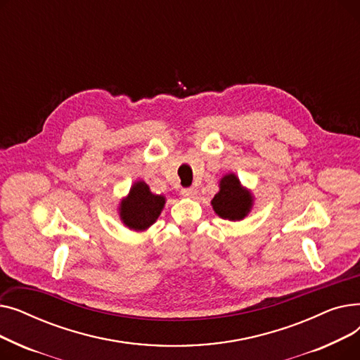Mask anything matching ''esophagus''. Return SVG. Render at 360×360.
<instances>
[{
	"label": "esophagus",
	"mask_w": 360,
	"mask_h": 360,
	"mask_svg": "<svg viewBox=\"0 0 360 360\" xmlns=\"http://www.w3.org/2000/svg\"><path fill=\"white\" fill-rule=\"evenodd\" d=\"M197 190L195 188H184V190L181 191V194L184 195V197H188V198H194L195 195H197Z\"/></svg>",
	"instance_id": "esophagus-1"
}]
</instances>
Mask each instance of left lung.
Returning <instances> with one entry per match:
<instances>
[{
    "instance_id": "left-lung-1",
    "label": "left lung",
    "mask_w": 360,
    "mask_h": 360,
    "mask_svg": "<svg viewBox=\"0 0 360 360\" xmlns=\"http://www.w3.org/2000/svg\"><path fill=\"white\" fill-rule=\"evenodd\" d=\"M212 205L219 217L239 221L251 213L254 195L233 172H229L219 181V193L212 200Z\"/></svg>"
}]
</instances>
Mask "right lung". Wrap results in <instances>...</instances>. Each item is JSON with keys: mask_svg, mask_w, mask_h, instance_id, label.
Segmentation results:
<instances>
[{"mask_svg": "<svg viewBox=\"0 0 360 360\" xmlns=\"http://www.w3.org/2000/svg\"><path fill=\"white\" fill-rule=\"evenodd\" d=\"M165 202V195L153 194L144 181H136L131 185L129 193L121 198L118 214L125 228L144 232L159 219Z\"/></svg>", "mask_w": 360, "mask_h": 360, "instance_id": "1", "label": "right lung"}]
</instances>
